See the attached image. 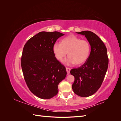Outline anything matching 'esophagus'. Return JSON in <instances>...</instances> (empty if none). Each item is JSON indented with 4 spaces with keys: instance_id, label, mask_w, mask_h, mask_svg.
<instances>
[{
    "instance_id": "obj_1",
    "label": "esophagus",
    "mask_w": 121,
    "mask_h": 121,
    "mask_svg": "<svg viewBox=\"0 0 121 121\" xmlns=\"http://www.w3.org/2000/svg\"><path fill=\"white\" fill-rule=\"evenodd\" d=\"M65 69H66V71H67V74L69 75V72H70L71 69L69 68H65Z\"/></svg>"
}]
</instances>
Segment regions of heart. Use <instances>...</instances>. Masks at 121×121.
Segmentation results:
<instances>
[{
	"label": "heart",
	"instance_id": "1",
	"mask_svg": "<svg viewBox=\"0 0 121 121\" xmlns=\"http://www.w3.org/2000/svg\"><path fill=\"white\" fill-rule=\"evenodd\" d=\"M52 51L56 59L61 61L67 55L69 56L65 63L81 65L87 60L90 52L89 42L74 35H70L62 39L60 44L54 43Z\"/></svg>",
	"mask_w": 121,
	"mask_h": 121
}]
</instances>
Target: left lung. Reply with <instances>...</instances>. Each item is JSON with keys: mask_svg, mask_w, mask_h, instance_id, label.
I'll return each instance as SVG.
<instances>
[{"mask_svg": "<svg viewBox=\"0 0 121 121\" xmlns=\"http://www.w3.org/2000/svg\"><path fill=\"white\" fill-rule=\"evenodd\" d=\"M76 33L85 36L90 43L91 52L85 63L71 70V74L75 77L72 89L78 95L88 97L96 92L104 81L108 65L107 49L93 32L84 31Z\"/></svg>", "mask_w": 121, "mask_h": 121, "instance_id": "1", "label": "left lung"}]
</instances>
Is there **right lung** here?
Listing matches in <instances>:
<instances>
[{
  "mask_svg": "<svg viewBox=\"0 0 121 121\" xmlns=\"http://www.w3.org/2000/svg\"><path fill=\"white\" fill-rule=\"evenodd\" d=\"M64 34L58 32H41L24 45L21 67L31 92L42 99H50L58 93V85L67 75L65 67L55 57L52 46Z\"/></svg>",
  "mask_w": 121,
  "mask_h": 121,
  "instance_id": "add662e5",
  "label": "right lung"
}]
</instances>
